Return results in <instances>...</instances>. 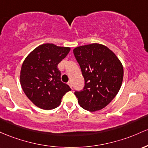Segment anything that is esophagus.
I'll return each mask as SVG.
<instances>
[{
	"instance_id": "1",
	"label": "esophagus",
	"mask_w": 148,
	"mask_h": 148,
	"mask_svg": "<svg viewBox=\"0 0 148 148\" xmlns=\"http://www.w3.org/2000/svg\"><path fill=\"white\" fill-rule=\"evenodd\" d=\"M68 84H69V85L70 86V87H71V89H72V88H73V84H72V82H71V81H69V82H68Z\"/></svg>"
}]
</instances>
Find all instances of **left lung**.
<instances>
[{
  "instance_id": "8db88e82",
  "label": "left lung",
  "mask_w": 148,
  "mask_h": 148,
  "mask_svg": "<svg viewBox=\"0 0 148 148\" xmlns=\"http://www.w3.org/2000/svg\"><path fill=\"white\" fill-rule=\"evenodd\" d=\"M84 79V86L75 91L79 104L85 110L97 111L108 105L118 93L124 70L118 58L103 45L80 46L73 49Z\"/></svg>"
}]
</instances>
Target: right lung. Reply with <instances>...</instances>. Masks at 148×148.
Instances as JSON below:
<instances>
[{
    "label": "right lung",
    "instance_id": "right-lung-1",
    "mask_svg": "<svg viewBox=\"0 0 148 148\" xmlns=\"http://www.w3.org/2000/svg\"><path fill=\"white\" fill-rule=\"evenodd\" d=\"M71 50L54 44L38 46L25 59L21 69L20 82L26 96L40 108L52 110L71 90L61 80L58 64Z\"/></svg>",
    "mask_w": 148,
    "mask_h": 148
}]
</instances>
